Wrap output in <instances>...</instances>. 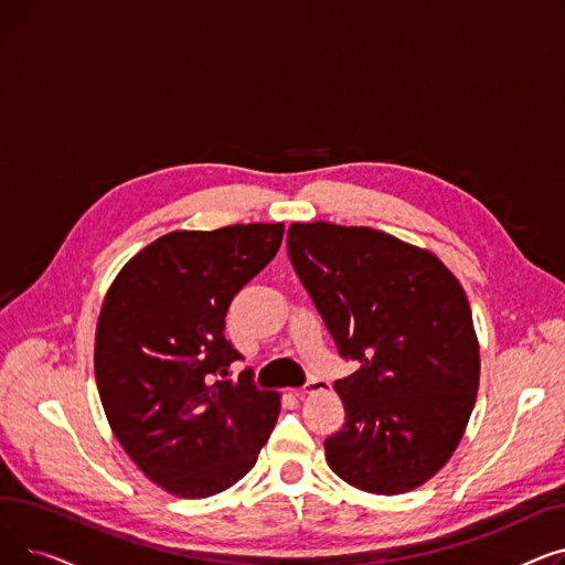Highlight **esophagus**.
I'll use <instances>...</instances> for the list:
<instances>
[{"label":"esophagus","mask_w":565,"mask_h":565,"mask_svg":"<svg viewBox=\"0 0 565 565\" xmlns=\"http://www.w3.org/2000/svg\"><path fill=\"white\" fill-rule=\"evenodd\" d=\"M324 387H328V382H324V380H318V377H309V380L305 382L302 394H316V392H320V390H324Z\"/></svg>","instance_id":"34e87169"}]
</instances>
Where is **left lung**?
Instances as JSON below:
<instances>
[{"label": "left lung", "instance_id": "8db88e82", "mask_svg": "<svg viewBox=\"0 0 565 565\" xmlns=\"http://www.w3.org/2000/svg\"><path fill=\"white\" fill-rule=\"evenodd\" d=\"M288 256L343 360L345 424L324 439L337 477L403 494L447 465L479 392V341L458 279L426 249L369 226L295 222Z\"/></svg>", "mask_w": 565, "mask_h": 565}]
</instances>
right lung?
Returning a JSON list of instances; mask_svg holds the SVG:
<instances>
[{
    "mask_svg": "<svg viewBox=\"0 0 565 565\" xmlns=\"http://www.w3.org/2000/svg\"><path fill=\"white\" fill-rule=\"evenodd\" d=\"M284 224L173 231L114 279L96 332L107 422L148 479L183 499L241 481L279 417V396L224 337L231 300L275 258Z\"/></svg>",
    "mask_w": 565,
    "mask_h": 565,
    "instance_id": "obj_1",
    "label": "right lung"
}]
</instances>
